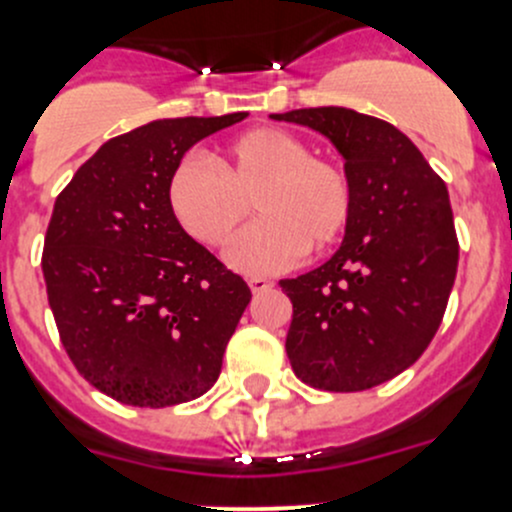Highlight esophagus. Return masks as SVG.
Listing matches in <instances>:
<instances>
[{"label": "esophagus", "instance_id": "obj_1", "mask_svg": "<svg viewBox=\"0 0 512 512\" xmlns=\"http://www.w3.org/2000/svg\"><path fill=\"white\" fill-rule=\"evenodd\" d=\"M247 285H250V289L255 294H260V292H267V289H272V280H267V277H250V280H247Z\"/></svg>", "mask_w": 512, "mask_h": 512}]
</instances>
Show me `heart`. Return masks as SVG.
Masks as SVG:
<instances>
[{"label": "heart", "mask_w": 512, "mask_h": 512, "mask_svg": "<svg viewBox=\"0 0 512 512\" xmlns=\"http://www.w3.org/2000/svg\"><path fill=\"white\" fill-rule=\"evenodd\" d=\"M257 210L260 220L230 250L232 267L250 275L282 270L302 252L319 255L347 230L354 190L347 170L312 156L282 128H252L215 153V168L183 158L168 178V205L188 235L223 250Z\"/></svg>", "instance_id": "obj_1"}]
</instances>
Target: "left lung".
<instances>
[{
    "mask_svg": "<svg viewBox=\"0 0 512 512\" xmlns=\"http://www.w3.org/2000/svg\"><path fill=\"white\" fill-rule=\"evenodd\" d=\"M272 118L327 136L354 190L352 220L332 260L280 282L292 302L289 364L322 391L384 384L426 352L451 297L458 237L446 183L381 118L339 106Z\"/></svg>",
    "mask_w": 512,
    "mask_h": 512,
    "instance_id": "8db88e82",
    "label": "left lung"
}]
</instances>
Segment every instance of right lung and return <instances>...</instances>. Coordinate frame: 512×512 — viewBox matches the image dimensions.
Listing matches in <instances>:
<instances>
[{
  "instance_id": "add662e5",
  "label": "right lung",
  "mask_w": 512,
  "mask_h": 512,
  "mask_svg": "<svg viewBox=\"0 0 512 512\" xmlns=\"http://www.w3.org/2000/svg\"><path fill=\"white\" fill-rule=\"evenodd\" d=\"M247 113L163 118L111 138L59 193L46 227L49 307L79 374L111 399L165 409L203 396L250 287L168 205L188 148Z\"/></svg>"
}]
</instances>
